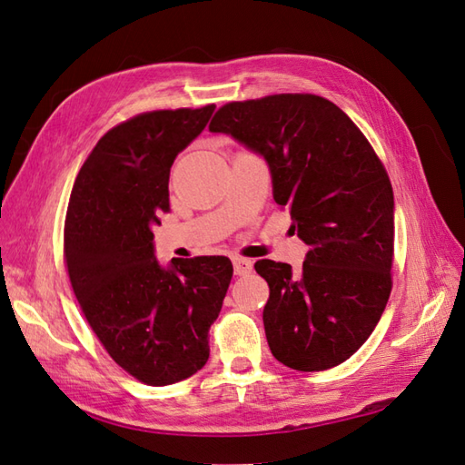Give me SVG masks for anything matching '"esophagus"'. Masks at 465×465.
<instances>
[{
	"instance_id": "1",
	"label": "esophagus",
	"mask_w": 465,
	"mask_h": 465,
	"mask_svg": "<svg viewBox=\"0 0 465 465\" xmlns=\"http://www.w3.org/2000/svg\"><path fill=\"white\" fill-rule=\"evenodd\" d=\"M253 269V261L252 259H243V257H233V271L235 275H247Z\"/></svg>"
}]
</instances>
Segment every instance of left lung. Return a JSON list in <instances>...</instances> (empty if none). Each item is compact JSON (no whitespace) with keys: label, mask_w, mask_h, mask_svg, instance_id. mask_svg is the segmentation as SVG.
<instances>
[{"label":"left lung","mask_w":465,"mask_h":465,"mask_svg":"<svg viewBox=\"0 0 465 465\" xmlns=\"http://www.w3.org/2000/svg\"><path fill=\"white\" fill-rule=\"evenodd\" d=\"M225 134L269 166L272 198L311 247L301 271L261 259L272 355L296 371L346 361L371 336L391 294L395 200L375 151L336 104L312 94H277L218 110Z\"/></svg>","instance_id":"left-lung-1"}]
</instances>
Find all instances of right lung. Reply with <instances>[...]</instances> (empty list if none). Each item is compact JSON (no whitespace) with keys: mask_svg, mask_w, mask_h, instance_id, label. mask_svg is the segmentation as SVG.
I'll return each instance as SVG.
<instances>
[{"mask_svg":"<svg viewBox=\"0 0 465 465\" xmlns=\"http://www.w3.org/2000/svg\"><path fill=\"white\" fill-rule=\"evenodd\" d=\"M216 110H161L115 125L76 176L64 223L70 282L112 360L153 387L178 383L206 365L208 330L233 275L223 255H154L153 225L169 212L176 154Z\"/></svg>","mask_w":465,"mask_h":465,"instance_id":"add662e5","label":"right lung"}]
</instances>
